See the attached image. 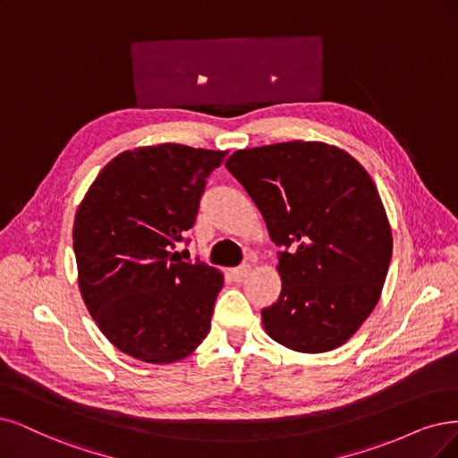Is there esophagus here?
I'll list each match as a JSON object with an SVG mask.
<instances>
[{
    "label": "esophagus",
    "instance_id": "34e87169",
    "mask_svg": "<svg viewBox=\"0 0 458 458\" xmlns=\"http://www.w3.org/2000/svg\"><path fill=\"white\" fill-rule=\"evenodd\" d=\"M249 274H250V266H249V264H242V266H238V267H232V269H230V277H232L233 281H243Z\"/></svg>",
    "mask_w": 458,
    "mask_h": 458
}]
</instances>
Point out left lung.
<instances>
[{
  "label": "left lung",
  "instance_id": "1",
  "mask_svg": "<svg viewBox=\"0 0 458 458\" xmlns=\"http://www.w3.org/2000/svg\"><path fill=\"white\" fill-rule=\"evenodd\" d=\"M226 167L281 247V294L262 310L264 330L298 352L340 347L377 306L393 257L374 181L345 150L318 141L235 150Z\"/></svg>",
  "mask_w": 458,
  "mask_h": 458
}]
</instances>
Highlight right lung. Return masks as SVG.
Segmentation results:
<instances>
[{
	"mask_svg": "<svg viewBox=\"0 0 458 458\" xmlns=\"http://www.w3.org/2000/svg\"><path fill=\"white\" fill-rule=\"evenodd\" d=\"M226 152L177 143L121 152L81 201L73 250L84 303L130 357L177 362L206 340L225 277L174 249L194 226L208 177Z\"/></svg>",
	"mask_w": 458,
	"mask_h": 458,
	"instance_id": "add662e5",
	"label": "right lung"
}]
</instances>
